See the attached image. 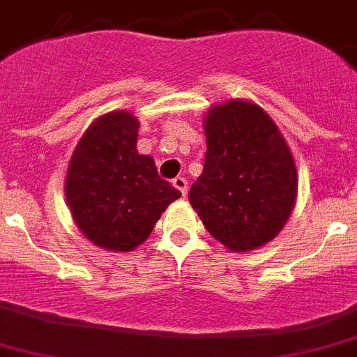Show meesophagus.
Returning a JSON list of instances; mask_svg holds the SVG:
<instances>
[{
  "instance_id": "34e87169",
  "label": "esophagus",
  "mask_w": 357,
  "mask_h": 357,
  "mask_svg": "<svg viewBox=\"0 0 357 357\" xmlns=\"http://www.w3.org/2000/svg\"><path fill=\"white\" fill-rule=\"evenodd\" d=\"M173 185L181 191L182 197L188 195V181H185L184 176H176V178H173Z\"/></svg>"
}]
</instances>
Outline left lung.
Here are the masks:
<instances>
[{
  "label": "left lung",
  "instance_id": "1",
  "mask_svg": "<svg viewBox=\"0 0 357 357\" xmlns=\"http://www.w3.org/2000/svg\"><path fill=\"white\" fill-rule=\"evenodd\" d=\"M206 162L190 204L229 252H252L281 234L297 200V169L261 105L231 98L204 114Z\"/></svg>",
  "mask_w": 357,
  "mask_h": 357
}]
</instances>
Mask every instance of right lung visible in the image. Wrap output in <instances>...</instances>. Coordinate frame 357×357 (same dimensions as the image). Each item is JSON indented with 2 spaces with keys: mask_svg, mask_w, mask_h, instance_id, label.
<instances>
[{
  "mask_svg": "<svg viewBox=\"0 0 357 357\" xmlns=\"http://www.w3.org/2000/svg\"><path fill=\"white\" fill-rule=\"evenodd\" d=\"M140 122L129 111L94 120L76 144L66 199L78 229L94 246L132 252L182 193L162 181L149 155L137 151Z\"/></svg>",
  "mask_w": 357,
  "mask_h": 357,
  "instance_id": "add662e5",
  "label": "right lung"
}]
</instances>
